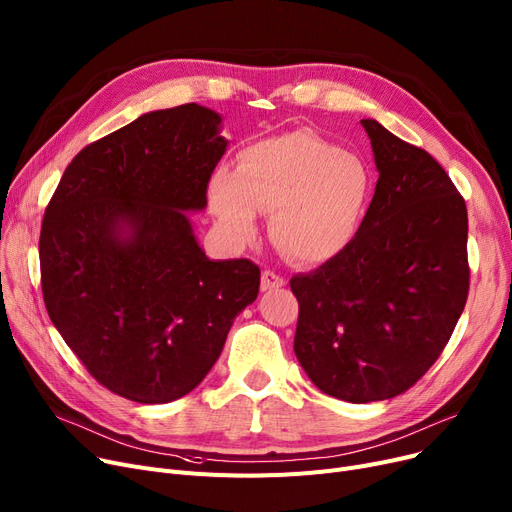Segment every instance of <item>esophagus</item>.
Instances as JSON below:
<instances>
[{
	"instance_id": "esophagus-1",
	"label": "esophagus",
	"mask_w": 512,
	"mask_h": 512,
	"mask_svg": "<svg viewBox=\"0 0 512 512\" xmlns=\"http://www.w3.org/2000/svg\"><path fill=\"white\" fill-rule=\"evenodd\" d=\"M284 284H286V280L282 276H278L276 272L265 270L261 274V290H276V288H282Z\"/></svg>"
}]
</instances>
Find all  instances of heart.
I'll use <instances>...</instances> for the list:
<instances>
[{
    "label": "heart",
    "instance_id": "heart-1",
    "mask_svg": "<svg viewBox=\"0 0 512 512\" xmlns=\"http://www.w3.org/2000/svg\"><path fill=\"white\" fill-rule=\"evenodd\" d=\"M369 195L363 161L307 130L242 149L238 168H220L209 203L236 242L257 232V211L270 213V238L290 261L319 265L355 238Z\"/></svg>",
    "mask_w": 512,
    "mask_h": 512
}]
</instances>
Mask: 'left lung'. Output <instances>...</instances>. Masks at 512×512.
<instances>
[{
	"instance_id": "obj_1",
	"label": "left lung",
	"mask_w": 512,
	"mask_h": 512,
	"mask_svg": "<svg viewBox=\"0 0 512 512\" xmlns=\"http://www.w3.org/2000/svg\"><path fill=\"white\" fill-rule=\"evenodd\" d=\"M361 124L380 172L365 218L338 257L290 280L301 367L321 392L357 405L415 386L469 294L465 199L425 149Z\"/></svg>"
}]
</instances>
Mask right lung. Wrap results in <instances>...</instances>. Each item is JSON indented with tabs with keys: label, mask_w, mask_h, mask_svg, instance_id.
<instances>
[{
	"label": "right lung",
	"mask_w": 512,
	"mask_h": 512,
	"mask_svg": "<svg viewBox=\"0 0 512 512\" xmlns=\"http://www.w3.org/2000/svg\"><path fill=\"white\" fill-rule=\"evenodd\" d=\"M220 122L197 103L143 114L70 161L43 215L53 326L101 386L143 405L197 388L259 292V267L211 261L186 215L207 205Z\"/></svg>",
	"instance_id": "obj_1"
}]
</instances>
